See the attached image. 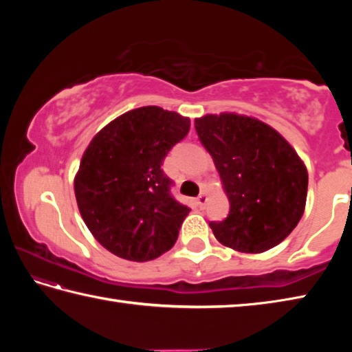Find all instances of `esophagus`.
I'll return each instance as SVG.
<instances>
[{
    "instance_id": "1",
    "label": "esophagus",
    "mask_w": 352,
    "mask_h": 352,
    "mask_svg": "<svg viewBox=\"0 0 352 352\" xmlns=\"http://www.w3.org/2000/svg\"><path fill=\"white\" fill-rule=\"evenodd\" d=\"M206 201H208V197H206V194L205 192H201L199 197H197V205L200 206V208H205V205H206Z\"/></svg>"
}]
</instances>
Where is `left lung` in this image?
Here are the masks:
<instances>
[{"label":"left lung","instance_id":"left-lung-1","mask_svg":"<svg viewBox=\"0 0 352 352\" xmlns=\"http://www.w3.org/2000/svg\"><path fill=\"white\" fill-rule=\"evenodd\" d=\"M194 126L230 200L226 219L210 222L216 239L242 253L276 247L305 212L306 166L275 129L254 118L206 115Z\"/></svg>","mask_w":352,"mask_h":352}]
</instances>
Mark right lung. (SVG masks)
Masks as SVG:
<instances>
[{
	"mask_svg": "<svg viewBox=\"0 0 352 352\" xmlns=\"http://www.w3.org/2000/svg\"><path fill=\"white\" fill-rule=\"evenodd\" d=\"M189 118L141 107L111 121L91 140L74 178L83 222L96 241L127 261L168 252L190 211L170 192L166 155L188 135Z\"/></svg>",
	"mask_w": 352,
	"mask_h": 352,
	"instance_id": "1",
	"label": "right lung"
}]
</instances>
